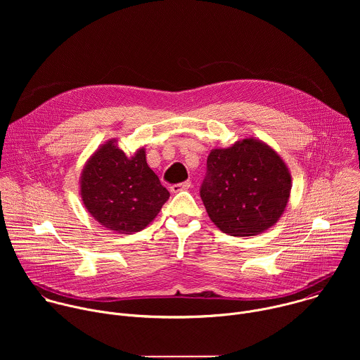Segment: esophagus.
<instances>
[{"label": "esophagus", "instance_id": "obj_1", "mask_svg": "<svg viewBox=\"0 0 360 360\" xmlns=\"http://www.w3.org/2000/svg\"><path fill=\"white\" fill-rule=\"evenodd\" d=\"M191 186H192V182L188 179V181H185V182H182V184L172 185V186H171V191H172L174 193H176V192H181V191H188Z\"/></svg>", "mask_w": 360, "mask_h": 360}]
</instances>
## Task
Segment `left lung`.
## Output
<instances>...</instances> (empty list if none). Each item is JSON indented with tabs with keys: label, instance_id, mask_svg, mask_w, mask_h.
<instances>
[{
	"label": "left lung",
	"instance_id": "1",
	"mask_svg": "<svg viewBox=\"0 0 360 360\" xmlns=\"http://www.w3.org/2000/svg\"><path fill=\"white\" fill-rule=\"evenodd\" d=\"M200 198L211 221L231 236H255L274 226L288 205L292 176L279 153L253 136L214 148Z\"/></svg>",
	"mask_w": 360,
	"mask_h": 360
}]
</instances>
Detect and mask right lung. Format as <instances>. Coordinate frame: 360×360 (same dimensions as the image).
Masks as SVG:
<instances>
[{"mask_svg": "<svg viewBox=\"0 0 360 360\" xmlns=\"http://www.w3.org/2000/svg\"><path fill=\"white\" fill-rule=\"evenodd\" d=\"M79 195L99 225L127 235L145 229L169 198L146 164L145 148L127 157L115 138L99 145L85 162Z\"/></svg>", "mask_w": 360, "mask_h": 360, "instance_id": "right-lung-1", "label": "right lung"}]
</instances>
